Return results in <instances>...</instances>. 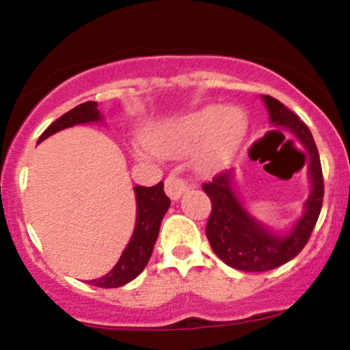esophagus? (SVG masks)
<instances>
[{
    "label": "esophagus",
    "mask_w": 350,
    "mask_h": 350,
    "mask_svg": "<svg viewBox=\"0 0 350 350\" xmlns=\"http://www.w3.org/2000/svg\"><path fill=\"white\" fill-rule=\"evenodd\" d=\"M186 187H187L186 180L178 178V176H174V174H170L166 178V180H164V189H166V194L170 196L172 200L179 199L180 194L186 191Z\"/></svg>",
    "instance_id": "obj_1"
}]
</instances>
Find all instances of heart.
<instances>
[{
	"instance_id": "obj_1",
	"label": "heart",
	"mask_w": 350,
	"mask_h": 350,
	"mask_svg": "<svg viewBox=\"0 0 350 350\" xmlns=\"http://www.w3.org/2000/svg\"><path fill=\"white\" fill-rule=\"evenodd\" d=\"M247 122L235 108L220 111L219 107L170 120L151 131L150 148L163 156H179L192 151V161L199 171L208 172L222 167L242 143Z\"/></svg>"
}]
</instances>
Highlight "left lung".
<instances>
[{
  "label": "left lung",
  "instance_id": "obj_1",
  "mask_svg": "<svg viewBox=\"0 0 350 350\" xmlns=\"http://www.w3.org/2000/svg\"><path fill=\"white\" fill-rule=\"evenodd\" d=\"M271 123L288 130L303 144L308 152V174L311 179V194L304 202V214L286 235H278L256 222L245 211L234 191L235 171L227 170L202 184L204 192L212 202L206 235L212 250L224 263L242 271H268L290 262L308 243L324 198V179L319 152L309 128L299 116L288 110L270 95H263ZM280 131V130H273Z\"/></svg>",
  "mask_w": 350,
  "mask_h": 350
}]
</instances>
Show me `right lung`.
I'll use <instances>...</instances> for the list:
<instances>
[{
	"label": "right lung",
	"instance_id": "1",
	"mask_svg": "<svg viewBox=\"0 0 350 350\" xmlns=\"http://www.w3.org/2000/svg\"><path fill=\"white\" fill-rule=\"evenodd\" d=\"M102 115H100L97 102H85L80 103L75 108L59 116L51 126L47 128L44 133L39 136V142H44L49 138L51 135L57 133L64 128L74 126L79 123H90L100 122ZM136 194V224L135 232L131 235L130 243L126 245L120 260L116 265L107 273L105 276L97 280H90L88 284L98 288H118L123 284L130 283L144 270L150 256L154 248L156 239H158L159 227H161V220L167 208L171 206V200L164 194V184L163 180L156 186L135 187Z\"/></svg>",
	"mask_w": 350,
	"mask_h": 350
}]
</instances>
